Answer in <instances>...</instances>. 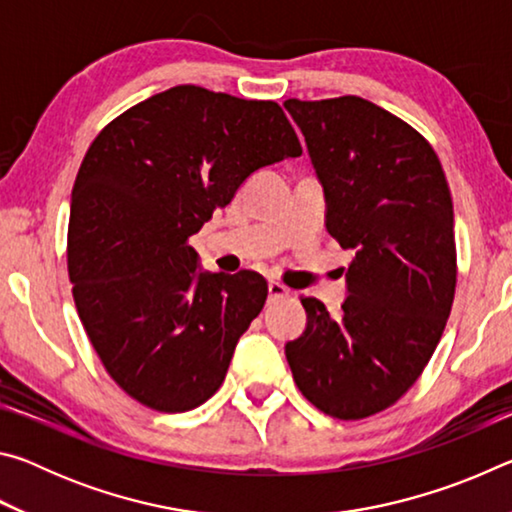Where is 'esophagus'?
Returning <instances> with one entry per match:
<instances>
[{"mask_svg":"<svg viewBox=\"0 0 512 512\" xmlns=\"http://www.w3.org/2000/svg\"><path fill=\"white\" fill-rule=\"evenodd\" d=\"M289 296V289L284 287L282 282L277 280H268V298L271 300H277V298H287Z\"/></svg>","mask_w":512,"mask_h":512,"instance_id":"obj_1","label":"esophagus"}]
</instances>
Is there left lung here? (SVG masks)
Wrapping results in <instances>:
<instances>
[{
  "label": "left lung",
  "mask_w": 512,
  "mask_h": 512,
  "mask_svg": "<svg viewBox=\"0 0 512 512\" xmlns=\"http://www.w3.org/2000/svg\"><path fill=\"white\" fill-rule=\"evenodd\" d=\"M325 196V228L354 250L339 314L300 298L284 354L300 393L339 420L395 404L443 336L456 289L454 205L436 151L361 97L284 101Z\"/></svg>",
  "instance_id": "8db88e82"
}]
</instances>
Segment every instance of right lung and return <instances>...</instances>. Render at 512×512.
I'll return each instance as SVG.
<instances>
[{"mask_svg": "<svg viewBox=\"0 0 512 512\" xmlns=\"http://www.w3.org/2000/svg\"><path fill=\"white\" fill-rule=\"evenodd\" d=\"M302 155L275 101L198 85L153 94L103 128L72 189L67 268L108 375L144 406L196 409L262 311L255 271H203L189 237L255 171Z\"/></svg>", "mask_w": 512, "mask_h": 512, "instance_id": "add662e5", "label": "right lung"}]
</instances>
